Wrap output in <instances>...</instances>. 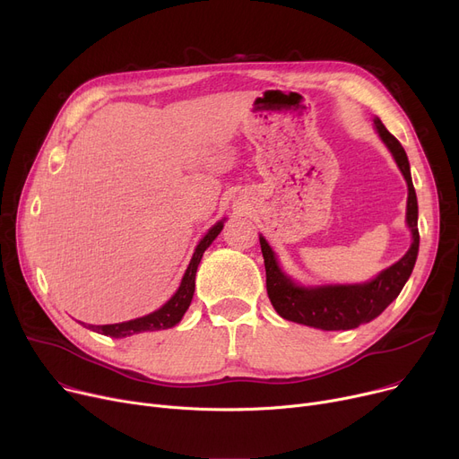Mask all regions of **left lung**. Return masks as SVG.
I'll return each mask as SVG.
<instances>
[{
	"mask_svg": "<svg viewBox=\"0 0 459 459\" xmlns=\"http://www.w3.org/2000/svg\"><path fill=\"white\" fill-rule=\"evenodd\" d=\"M374 125L379 137L394 156L407 182V225L411 229L413 244L396 264L383 270L376 279L368 282L305 288L282 273L275 253L266 239H264V236H260L264 266H266L268 296L273 308L284 320L324 331L355 329L377 318L398 298L403 284L415 268L419 255V204L411 171H409L407 154L400 141L383 126L379 118L374 120Z\"/></svg>",
	"mask_w": 459,
	"mask_h": 459,
	"instance_id": "1",
	"label": "left lung"
}]
</instances>
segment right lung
<instances>
[{
  "mask_svg": "<svg viewBox=\"0 0 459 459\" xmlns=\"http://www.w3.org/2000/svg\"><path fill=\"white\" fill-rule=\"evenodd\" d=\"M223 221L215 223L206 232V236L201 239L199 246L195 247V253H193V256H191V262L182 277L178 290L163 307H160L158 310L151 312V315L143 316V318H135V320L123 322V324H111V325H89V329L100 333V334H106V336H111V339H123V336H130L135 333L175 327L186 315V310L193 299V292H195V273L199 268V262L203 258V253L210 247V244L217 238V234L221 232Z\"/></svg>",
  "mask_w": 459,
  "mask_h": 459,
  "instance_id": "1",
  "label": "right lung"
}]
</instances>
